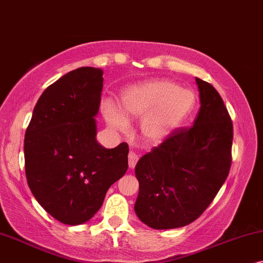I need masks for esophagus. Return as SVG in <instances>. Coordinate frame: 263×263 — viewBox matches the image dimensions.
<instances>
[{"mask_svg":"<svg viewBox=\"0 0 263 263\" xmlns=\"http://www.w3.org/2000/svg\"><path fill=\"white\" fill-rule=\"evenodd\" d=\"M138 161V155L134 152H131L128 154V166L129 168H134L136 166V163H137Z\"/></svg>","mask_w":263,"mask_h":263,"instance_id":"1","label":"esophagus"}]
</instances>
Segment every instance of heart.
I'll list each match as a JSON object with an SVG mask.
<instances>
[{
  "label": "heart",
  "mask_w": 263,
  "mask_h": 263,
  "mask_svg": "<svg viewBox=\"0 0 263 263\" xmlns=\"http://www.w3.org/2000/svg\"><path fill=\"white\" fill-rule=\"evenodd\" d=\"M196 104L192 90L177 83L157 79L131 85L121 92L120 109L104 107V118L111 127L126 131L129 120H143L141 132L145 141L161 142L186 120Z\"/></svg>",
  "instance_id": "b5f03b06"
}]
</instances>
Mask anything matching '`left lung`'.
<instances>
[{
    "label": "left lung",
    "mask_w": 263,
    "mask_h": 263,
    "mask_svg": "<svg viewBox=\"0 0 263 263\" xmlns=\"http://www.w3.org/2000/svg\"><path fill=\"white\" fill-rule=\"evenodd\" d=\"M199 108L195 124L173 131L136 164L135 212L155 230L195 221L225 183L231 168L233 126L214 86L196 78Z\"/></svg>",
    "instance_id": "left-lung-1"
}]
</instances>
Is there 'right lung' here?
<instances>
[{"instance_id": "obj_1", "label": "right lung", "mask_w": 263, "mask_h": 263, "mask_svg": "<svg viewBox=\"0 0 263 263\" xmlns=\"http://www.w3.org/2000/svg\"><path fill=\"white\" fill-rule=\"evenodd\" d=\"M102 76L101 68L80 67L48 86L25 134L30 190L45 212L66 225L89 221L128 167L127 143L106 149L96 139Z\"/></svg>"}]
</instances>
